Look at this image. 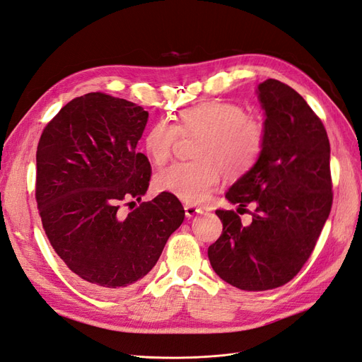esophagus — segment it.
<instances>
[{
    "label": "esophagus",
    "mask_w": 362,
    "mask_h": 362,
    "mask_svg": "<svg viewBox=\"0 0 362 362\" xmlns=\"http://www.w3.org/2000/svg\"><path fill=\"white\" fill-rule=\"evenodd\" d=\"M184 210H185V216H187L189 218H190V217H193V216H196V214L202 213L201 208L194 206V205H190V204H185V205H184Z\"/></svg>",
    "instance_id": "esophagus-1"
}]
</instances>
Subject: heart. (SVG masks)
<instances>
[{
    "label": "heart",
    "instance_id": "1",
    "mask_svg": "<svg viewBox=\"0 0 362 362\" xmlns=\"http://www.w3.org/2000/svg\"><path fill=\"white\" fill-rule=\"evenodd\" d=\"M199 137L193 148L196 160L172 164L157 173L156 185L187 204L204 202L221 181L245 177L257 166L267 144L266 120L246 113L242 104L205 101L185 108L175 125L161 120L144 140L148 158L163 166L169 161L178 139Z\"/></svg>",
    "mask_w": 362,
    "mask_h": 362
}]
</instances>
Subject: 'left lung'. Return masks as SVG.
Returning <instances> with one entry per match:
<instances>
[{"instance_id": "1", "label": "left lung", "mask_w": 362, "mask_h": 362, "mask_svg": "<svg viewBox=\"0 0 362 362\" xmlns=\"http://www.w3.org/2000/svg\"><path fill=\"white\" fill-rule=\"evenodd\" d=\"M266 112L264 152L225 198L252 216L243 225L233 210H216L223 231L208 247L213 270L245 291L290 282L315 247L332 206L331 145L325 125L290 86H258ZM252 204L250 212L245 206Z\"/></svg>"}]
</instances>
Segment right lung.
Segmentation results:
<instances>
[{"label":"right lung","mask_w":362,"mask_h":362,"mask_svg":"<svg viewBox=\"0 0 362 362\" xmlns=\"http://www.w3.org/2000/svg\"><path fill=\"white\" fill-rule=\"evenodd\" d=\"M146 122L140 105L92 92L64 105L37 144L42 226L64 264L101 293L145 278L185 216L168 192L134 206L152 175L148 157L136 151Z\"/></svg>","instance_id":"right-lung-1"}]
</instances>
